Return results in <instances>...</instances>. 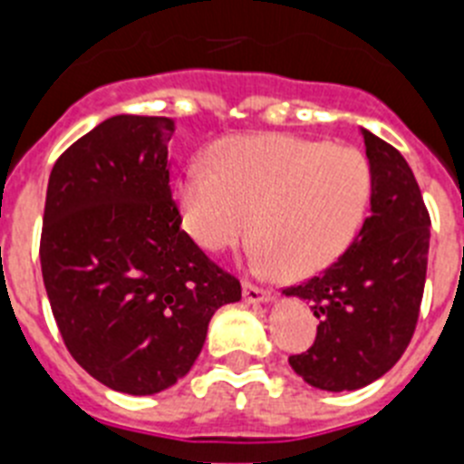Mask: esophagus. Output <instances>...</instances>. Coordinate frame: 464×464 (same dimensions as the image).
Here are the masks:
<instances>
[{
	"label": "esophagus",
	"instance_id": "1",
	"mask_svg": "<svg viewBox=\"0 0 464 464\" xmlns=\"http://www.w3.org/2000/svg\"><path fill=\"white\" fill-rule=\"evenodd\" d=\"M244 299L246 302H269L272 299V290L260 288L256 283H244Z\"/></svg>",
	"mask_w": 464,
	"mask_h": 464
}]
</instances>
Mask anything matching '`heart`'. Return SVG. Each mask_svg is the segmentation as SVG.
Here are the masks:
<instances>
[{
  "label": "heart",
  "mask_w": 464,
  "mask_h": 464,
  "mask_svg": "<svg viewBox=\"0 0 464 464\" xmlns=\"http://www.w3.org/2000/svg\"><path fill=\"white\" fill-rule=\"evenodd\" d=\"M372 192V167L355 146L253 134L220 141L211 169L188 167L179 204L183 225L207 251H225L253 232L257 267L304 278L353 244Z\"/></svg>",
  "instance_id": "1"
}]
</instances>
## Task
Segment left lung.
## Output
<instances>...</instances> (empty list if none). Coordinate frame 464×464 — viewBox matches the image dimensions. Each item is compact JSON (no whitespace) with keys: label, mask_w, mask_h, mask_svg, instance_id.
Wrapping results in <instances>:
<instances>
[{"label":"left lung","mask_w":464,"mask_h":464,"mask_svg":"<svg viewBox=\"0 0 464 464\" xmlns=\"http://www.w3.org/2000/svg\"><path fill=\"white\" fill-rule=\"evenodd\" d=\"M374 192L372 213L346 251L318 276L283 293L309 302L318 318L309 351L290 355L321 391H358L391 370L416 330L425 288L430 213L397 149L362 130Z\"/></svg>","instance_id":"obj_1"}]
</instances>
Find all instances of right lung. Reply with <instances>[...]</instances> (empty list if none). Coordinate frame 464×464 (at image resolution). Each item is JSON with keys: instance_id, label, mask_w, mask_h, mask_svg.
Wrapping results in <instances>:
<instances>
[{"instance_id": "obj_1", "label": "right lung", "mask_w": 464, "mask_h": 464, "mask_svg": "<svg viewBox=\"0 0 464 464\" xmlns=\"http://www.w3.org/2000/svg\"><path fill=\"white\" fill-rule=\"evenodd\" d=\"M160 116H113L73 141L48 179L41 274L57 330L92 379L153 395L186 376L239 278L181 229Z\"/></svg>"}]
</instances>
